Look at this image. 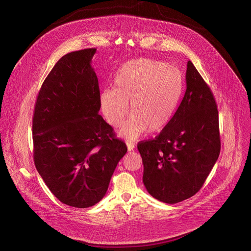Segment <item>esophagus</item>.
Masks as SVG:
<instances>
[{
    "label": "esophagus",
    "mask_w": 251,
    "mask_h": 251,
    "mask_svg": "<svg viewBox=\"0 0 251 251\" xmlns=\"http://www.w3.org/2000/svg\"><path fill=\"white\" fill-rule=\"evenodd\" d=\"M126 145H127V149H128V151H133V150H134V148H135V145L133 144L132 142L127 141V142H126Z\"/></svg>",
    "instance_id": "1"
}]
</instances>
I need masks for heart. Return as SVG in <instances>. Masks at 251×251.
Listing matches in <instances>:
<instances>
[{
	"instance_id": "obj_1",
	"label": "heart",
	"mask_w": 251,
	"mask_h": 251,
	"mask_svg": "<svg viewBox=\"0 0 251 251\" xmlns=\"http://www.w3.org/2000/svg\"><path fill=\"white\" fill-rule=\"evenodd\" d=\"M184 91L180 70L167 62L138 58L124 63L114 78L113 88L100 94L101 111L110 125L119 126L128 113L130 118L120 135L133 140L147 130L163 131L172 121Z\"/></svg>"
}]
</instances>
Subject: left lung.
Here are the masks:
<instances>
[{"instance_id":"left-lung-1","label":"left lung","mask_w":251,"mask_h":251,"mask_svg":"<svg viewBox=\"0 0 251 251\" xmlns=\"http://www.w3.org/2000/svg\"><path fill=\"white\" fill-rule=\"evenodd\" d=\"M187 90L170 124L155 139L141 141L143 183L166 203L196 195L221 152L216 99L199 71L188 61Z\"/></svg>"}]
</instances>
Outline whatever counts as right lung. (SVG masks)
Listing matches in <instances>:
<instances>
[{"label": "right lung", "instance_id": "right-lung-1", "mask_svg": "<svg viewBox=\"0 0 251 251\" xmlns=\"http://www.w3.org/2000/svg\"><path fill=\"white\" fill-rule=\"evenodd\" d=\"M96 49L63 55L45 79L32 118L33 161L62 203L85 208L102 200L125 143L101 115Z\"/></svg>", "mask_w": 251, "mask_h": 251}]
</instances>
